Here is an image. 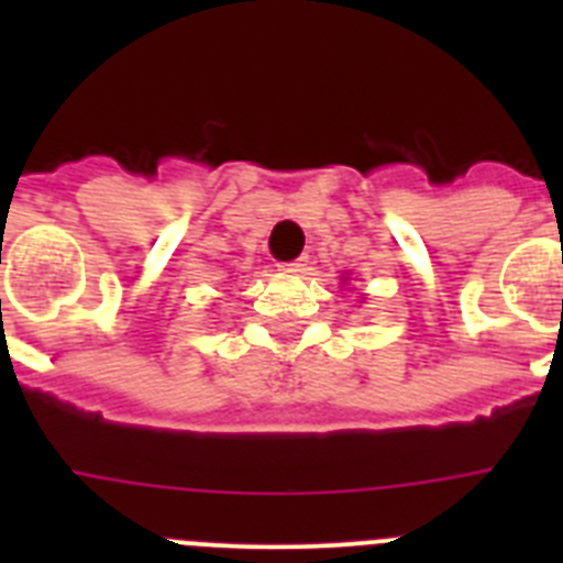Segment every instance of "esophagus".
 Segmentation results:
<instances>
[{"label": "esophagus", "mask_w": 563, "mask_h": 563, "mask_svg": "<svg viewBox=\"0 0 563 563\" xmlns=\"http://www.w3.org/2000/svg\"><path fill=\"white\" fill-rule=\"evenodd\" d=\"M282 271L285 273H305L307 271V256H298L292 262H282Z\"/></svg>", "instance_id": "34e87169"}]
</instances>
